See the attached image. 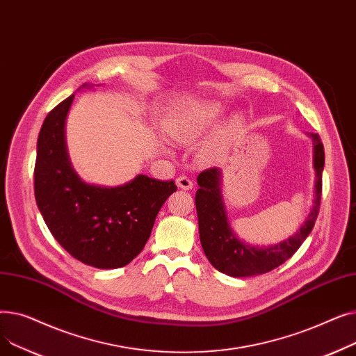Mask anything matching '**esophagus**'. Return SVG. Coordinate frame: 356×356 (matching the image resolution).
Segmentation results:
<instances>
[{
    "label": "esophagus",
    "instance_id": "obj_1",
    "mask_svg": "<svg viewBox=\"0 0 356 356\" xmlns=\"http://www.w3.org/2000/svg\"><path fill=\"white\" fill-rule=\"evenodd\" d=\"M176 184H177V188H180L183 191H191L193 188V181L189 177H186V176L177 177L176 179Z\"/></svg>",
    "mask_w": 356,
    "mask_h": 356
}]
</instances>
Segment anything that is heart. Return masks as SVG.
Returning a JSON list of instances; mask_svg holds the SVG:
<instances>
[{
    "label": "heart",
    "mask_w": 356,
    "mask_h": 356,
    "mask_svg": "<svg viewBox=\"0 0 356 356\" xmlns=\"http://www.w3.org/2000/svg\"><path fill=\"white\" fill-rule=\"evenodd\" d=\"M225 108L215 102H202L179 109L165 122L168 137L183 145H195L209 136L220 122ZM242 118L234 115L223 122L212 140L202 148L200 157L211 159L215 153L231 145L242 133Z\"/></svg>",
    "instance_id": "1"
}]
</instances>
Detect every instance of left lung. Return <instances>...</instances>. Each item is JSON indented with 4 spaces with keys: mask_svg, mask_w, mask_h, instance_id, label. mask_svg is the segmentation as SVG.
Returning a JSON list of instances; mask_svg holds the SVG:
<instances>
[{
    "mask_svg": "<svg viewBox=\"0 0 356 356\" xmlns=\"http://www.w3.org/2000/svg\"><path fill=\"white\" fill-rule=\"evenodd\" d=\"M307 136L313 141V168L316 176L313 204L300 228L274 245H252L234 232L222 197L220 168H209L197 176L199 189L195 203L200 244L209 263L218 271L231 277H254L268 273L286 263L312 232L321 207L325 149L319 136Z\"/></svg>",
    "mask_w": 356,
    "mask_h": 356,
    "instance_id": "obj_1",
    "label": "left lung"
}]
</instances>
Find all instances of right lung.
<instances>
[{"label": "right lung", "mask_w": 356, "mask_h": 356, "mask_svg": "<svg viewBox=\"0 0 356 356\" xmlns=\"http://www.w3.org/2000/svg\"><path fill=\"white\" fill-rule=\"evenodd\" d=\"M73 99L70 95L60 102L42 125L34 167L35 202L49 231L73 258L95 268H120L143 251L159 211L177 188L173 180L144 175L115 188L82 180L66 145Z\"/></svg>", "instance_id": "1"}]
</instances>
